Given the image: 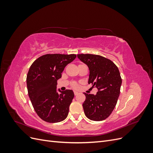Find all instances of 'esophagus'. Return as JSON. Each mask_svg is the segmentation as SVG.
Returning <instances> with one entry per match:
<instances>
[{"instance_id":"obj_1","label":"esophagus","mask_w":153,"mask_h":153,"mask_svg":"<svg viewBox=\"0 0 153 153\" xmlns=\"http://www.w3.org/2000/svg\"><path fill=\"white\" fill-rule=\"evenodd\" d=\"M78 94V92L77 91H74V94H75V96H76Z\"/></svg>"}]
</instances>
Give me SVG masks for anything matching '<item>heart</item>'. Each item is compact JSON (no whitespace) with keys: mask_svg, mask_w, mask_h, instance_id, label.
Masks as SVG:
<instances>
[{"mask_svg":"<svg viewBox=\"0 0 153 153\" xmlns=\"http://www.w3.org/2000/svg\"><path fill=\"white\" fill-rule=\"evenodd\" d=\"M73 87H77V84H76V83H73Z\"/></svg>","mask_w":153,"mask_h":153,"instance_id":"b5f03b06","label":"heart"}]
</instances>
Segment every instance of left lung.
Instances as JSON below:
<instances>
[{"mask_svg": "<svg viewBox=\"0 0 153 153\" xmlns=\"http://www.w3.org/2000/svg\"><path fill=\"white\" fill-rule=\"evenodd\" d=\"M77 57L89 68L88 83L98 90L95 95L84 92L86 98L82 106L85 115L92 121H103L117 102L122 84L119 69L112 61L101 55L78 54Z\"/></svg>", "mask_w": 153, "mask_h": 153, "instance_id": "obj_1", "label": "left lung"}]
</instances>
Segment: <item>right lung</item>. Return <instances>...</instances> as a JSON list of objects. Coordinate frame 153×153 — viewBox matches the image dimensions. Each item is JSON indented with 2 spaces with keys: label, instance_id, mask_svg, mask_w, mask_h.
Masks as SVG:
<instances>
[{
  "label": "right lung",
  "instance_id": "obj_1",
  "mask_svg": "<svg viewBox=\"0 0 153 153\" xmlns=\"http://www.w3.org/2000/svg\"><path fill=\"white\" fill-rule=\"evenodd\" d=\"M75 54H47L37 59L29 68L27 86L32 106L43 121L55 123L64 121L74 98L72 90H57V80Z\"/></svg>",
  "mask_w": 153,
  "mask_h": 153
}]
</instances>
